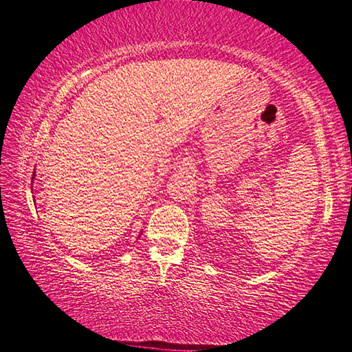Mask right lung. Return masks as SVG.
Masks as SVG:
<instances>
[{
    "instance_id": "1",
    "label": "right lung",
    "mask_w": 352,
    "mask_h": 352,
    "mask_svg": "<svg viewBox=\"0 0 352 352\" xmlns=\"http://www.w3.org/2000/svg\"><path fill=\"white\" fill-rule=\"evenodd\" d=\"M33 178H34V174H33Z\"/></svg>"
}]
</instances>
